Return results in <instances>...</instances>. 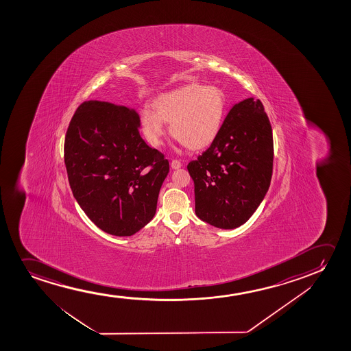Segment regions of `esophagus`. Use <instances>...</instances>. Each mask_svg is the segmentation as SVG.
Returning a JSON list of instances; mask_svg holds the SVG:
<instances>
[{
	"label": "esophagus",
	"mask_w": 351,
	"mask_h": 351,
	"mask_svg": "<svg viewBox=\"0 0 351 351\" xmlns=\"http://www.w3.org/2000/svg\"><path fill=\"white\" fill-rule=\"evenodd\" d=\"M170 165H171V169H173V170H176V169H180L181 168V167H182V163H181L180 160H176V159H175V160H173V162H171V164H170Z\"/></svg>",
	"instance_id": "1"
}]
</instances>
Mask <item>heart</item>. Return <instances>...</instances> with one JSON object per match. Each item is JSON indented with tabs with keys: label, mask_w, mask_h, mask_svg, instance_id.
Wrapping results in <instances>:
<instances>
[{
	"label": "heart",
	"mask_w": 351,
	"mask_h": 351,
	"mask_svg": "<svg viewBox=\"0 0 351 351\" xmlns=\"http://www.w3.org/2000/svg\"><path fill=\"white\" fill-rule=\"evenodd\" d=\"M152 110L140 112V130L154 147L163 143L165 125L170 133L192 151L206 149L216 140L228 111L226 92L218 86L189 84L156 97Z\"/></svg>",
	"instance_id": "obj_1"
}]
</instances>
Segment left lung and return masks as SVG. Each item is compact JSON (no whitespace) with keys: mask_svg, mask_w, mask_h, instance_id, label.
<instances>
[{"mask_svg":"<svg viewBox=\"0 0 351 351\" xmlns=\"http://www.w3.org/2000/svg\"><path fill=\"white\" fill-rule=\"evenodd\" d=\"M274 138L259 99L231 108L210 147L188 164L195 213L219 229H235L253 216L269 191Z\"/></svg>","mask_w":351,"mask_h":351,"instance_id":"obj_1","label":"left lung"}]
</instances>
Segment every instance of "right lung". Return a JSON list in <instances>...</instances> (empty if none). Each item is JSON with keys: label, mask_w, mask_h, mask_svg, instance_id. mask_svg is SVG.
<instances>
[{"label": "right lung", "mask_w": 351, "mask_h": 351, "mask_svg": "<svg viewBox=\"0 0 351 351\" xmlns=\"http://www.w3.org/2000/svg\"><path fill=\"white\" fill-rule=\"evenodd\" d=\"M133 108L84 101L68 127L64 163L73 195L106 234L132 236L157 210L169 162L140 136Z\"/></svg>", "instance_id": "obj_1"}]
</instances>
